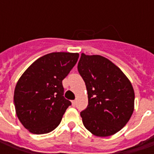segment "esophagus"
I'll list each match as a JSON object with an SVG mask.
<instances>
[{
  "mask_svg": "<svg viewBox=\"0 0 154 154\" xmlns=\"http://www.w3.org/2000/svg\"><path fill=\"white\" fill-rule=\"evenodd\" d=\"M72 106H76V100H72Z\"/></svg>",
  "mask_w": 154,
  "mask_h": 154,
  "instance_id": "obj_1",
  "label": "esophagus"
}]
</instances>
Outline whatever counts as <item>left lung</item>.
<instances>
[{
  "instance_id": "obj_1",
  "label": "left lung",
  "mask_w": 154,
  "mask_h": 154,
  "mask_svg": "<svg viewBox=\"0 0 154 154\" xmlns=\"http://www.w3.org/2000/svg\"><path fill=\"white\" fill-rule=\"evenodd\" d=\"M77 70L88 94V106L81 112L86 129L98 137L119 132L134 111V91L129 79L100 55L82 54Z\"/></svg>"
}]
</instances>
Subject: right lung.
Wrapping results in <instances>:
<instances>
[{"instance_id":"right-lung-1","label":"right lung","mask_w":154,"mask_h":154,"mask_svg":"<svg viewBox=\"0 0 154 154\" xmlns=\"http://www.w3.org/2000/svg\"><path fill=\"white\" fill-rule=\"evenodd\" d=\"M78 54L51 53L34 62L15 86L14 105L29 132L43 134L56 129L70 100L63 97V80L77 63Z\"/></svg>"}]
</instances>
